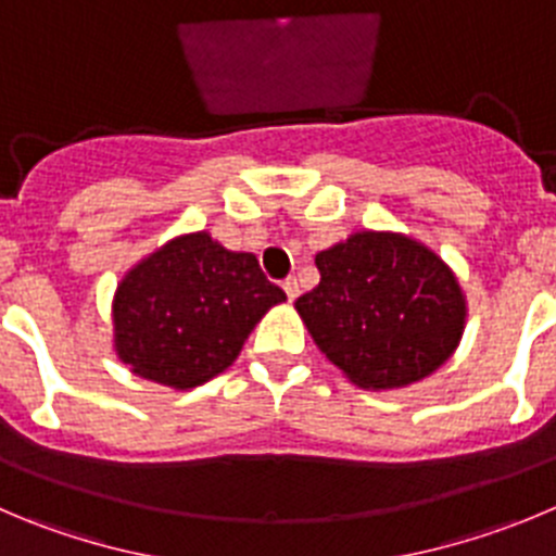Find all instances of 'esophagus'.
I'll return each instance as SVG.
<instances>
[{
  "instance_id": "esophagus-1",
  "label": "esophagus",
  "mask_w": 556,
  "mask_h": 556,
  "mask_svg": "<svg viewBox=\"0 0 556 556\" xmlns=\"http://www.w3.org/2000/svg\"><path fill=\"white\" fill-rule=\"evenodd\" d=\"M282 290H285V295H288L290 302H293L295 295H299V279L288 277V279H285V282H282Z\"/></svg>"
}]
</instances>
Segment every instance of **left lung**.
Instances as JSON below:
<instances>
[{
  "label": "left lung",
  "mask_w": 556,
  "mask_h": 556,
  "mask_svg": "<svg viewBox=\"0 0 556 556\" xmlns=\"http://www.w3.org/2000/svg\"><path fill=\"white\" fill-rule=\"evenodd\" d=\"M318 288L295 313L326 359L362 389H401L435 372L458 349L466 295L453 268L417 238L351 232L315 254Z\"/></svg>",
  "instance_id": "1"
}]
</instances>
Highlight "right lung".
I'll list each match as a JSON object with an SVG mask.
<instances>
[{
  "label": "right lung",
  "mask_w": 556,
  "mask_h": 556,
  "mask_svg": "<svg viewBox=\"0 0 556 556\" xmlns=\"http://www.w3.org/2000/svg\"><path fill=\"white\" fill-rule=\"evenodd\" d=\"M252 252L211 232L173 238L128 268L112 299L114 354L134 376L194 389L225 372L263 315L282 304Z\"/></svg>",
  "instance_id": "right-lung-1"
}]
</instances>
